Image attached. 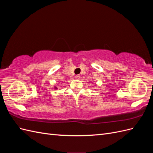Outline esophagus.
<instances>
[{
  "label": "esophagus",
  "instance_id": "1",
  "mask_svg": "<svg viewBox=\"0 0 153 153\" xmlns=\"http://www.w3.org/2000/svg\"><path fill=\"white\" fill-rule=\"evenodd\" d=\"M75 78H76V80H79L80 78V76L79 75H77L75 76Z\"/></svg>",
  "mask_w": 153,
  "mask_h": 153
}]
</instances>
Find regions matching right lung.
Returning <instances> with one entry per match:
<instances>
[{
  "label": "right lung",
  "mask_w": 153,
  "mask_h": 153,
  "mask_svg": "<svg viewBox=\"0 0 153 153\" xmlns=\"http://www.w3.org/2000/svg\"><path fill=\"white\" fill-rule=\"evenodd\" d=\"M55 89H57V88L55 86Z\"/></svg>",
  "instance_id": "obj_1"
}]
</instances>
